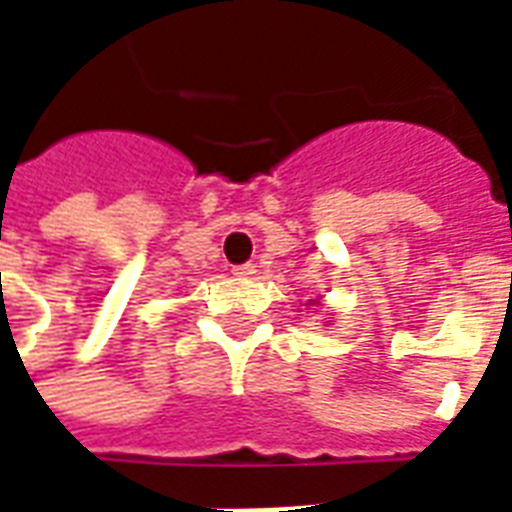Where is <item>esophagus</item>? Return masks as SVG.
Returning a JSON list of instances; mask_svg holds the SVG:
<instances>
[{"mask_svg": "<svg viewBox=\"0 0 512 512\" xmlns=\"http://www.w3.org/2000/svg\"><path fill=\"white\" fill-rule=\"evenodd\" d=\"M233 274L238 279H249L252 274H255V263H244V266H235Z\"/></svg>", "mask_w": 512, "mask_h": 512, "instance_id": "esophagus-1", "label": "esophagus"}]
</instances>
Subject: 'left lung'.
<instances>
[{"mask_svg":"<svg viewBox=\"0 0 512 512\" xmlns=\"http://www.w3.org/2000/svg\"><path fill=\"white\" fill-rule=\"evenodd\" d=\"M307 304H315V301H312V299H310V301H307Z\"/></svg>","mask_w":512,"mask_h":512,"instance_id":"1","label":"left lung"}]
</instances>
